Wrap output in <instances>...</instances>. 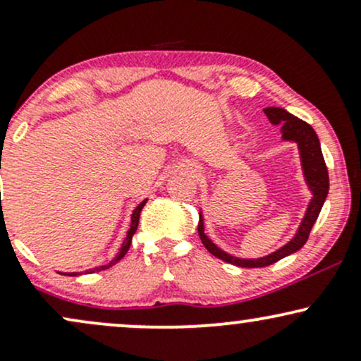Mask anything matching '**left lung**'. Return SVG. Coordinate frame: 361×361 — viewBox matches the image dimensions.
Returning a JSON list of instances; mask_svg holds the SVG:
<instances>
[{
  "instance_id": "1",
  "label": "left lung",
  "mask_w": 361,
  "mask_h": 361,
  "mask_svg": "<svg viewBox=\"0 0 361 361\" xmlns=\"http://www.w3.org/2000/svg\"><path fill=\"white\" fill-rule=\"evenodd\" d=\"M263 111L273 126H280L281 123V139L293 140V142H297V146H299L302 169H304V176L305 181H307L309 190L312 192V200H310L307 212H305L304 219H302V224L299 231H297V234L293 235L283 247H280V250L271 252V255L263 256V258L258 259L235 258V256L227 255V252L222 251L221 247L215 246L204 233V219L200 217V221H198V235H200L207 251H209L210 255H214L215 258L241 268L270 267V264L276 263V261L285 258V256L299 251L300 247L307 243L314 222L317 221L319 212H321L322 205H324L327 192H329V175H327L324 156H322L321 144H319V137L316 132H314V128L310 127L307 122L297 118L295 115L288 114L287 110L279 109V106H268V109H264Z\"/></svg>"
}]
</instances>
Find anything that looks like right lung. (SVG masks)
<instances>
[{
	"label": "right lung",
	"instance_id": "1",
	"mask_svg": "<svg viewBox=\"0 0 361 361\" xmlns=\"http://www.w3.org/2000/svg\"><path fill=\"white\" fill-rule=\"evenodd\" d=\"M146 202L147 200H144V202H140V204L135 207V210H134V214H132V219H130V229H128V233H127V238H126V241H123V244H122V247H120V251H118V255L115 256L114 259L110 261L109 264H103V267H98V268H93V270H88L86 273H93V271H102V270H106V268H110V267H114L115 263H118L120 259L123 258V256H126V252L128 251V247H130V243H132V235L135 234V231H137V226H139V217H140V210H142V207L146 205ZM62 275H69V276H76V275H80V273H62Z\"/></svg>",
	"mask_w": 361,
	"mask_h": 361
}]
</instances>
